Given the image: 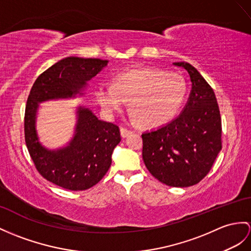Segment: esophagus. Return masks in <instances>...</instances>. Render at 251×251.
<instances>
[{
	"label": "esophagus",
	"instance_id": "34e87169",
	"mask_svg": "<svg viewBox=\"0 0 251 251\" xmlns=\"http://www.w3.org/2000/svg\"><path fill=\"white\" fill-rule=\"evenodd\" d=\"M120 133H121V136L124 137V138H126V137L131 135L132 131L129 130V129H126V127H121V129H120Z\"/></svg>",
	"mask_w": 251,
	"mask_h": 251
}]
</instances>
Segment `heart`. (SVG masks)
<instances>
[{
    "mask_svg": "<svg viewBox=\"0 0 251 251\" xmlns=\"http://www.w3.org/2000/svg\"><path fill=\"white\" fill-rule=\"evenodd\" d=\"M187 84L179 73L155 67L122 70L113 84H98L96 99L106 114L119 113L130 100L134 117L146 126L167 124L178 114L185 100Z\"/></svg>",
    "mask_w": 251,
    "mask_h": 251,
    "instance_id": "heart-1",
    "label": "heart"
}]
</instances>
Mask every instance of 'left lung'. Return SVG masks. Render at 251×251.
Returning a JSON list of instances; mask_svg holds the SVG:
<instances>
[{
  "label": "left lung",
  "mask_w": 251,
  "mask_h": 251,
  "mask_svg": "<svg viewBox=\"0 0 251 251\" xmlns=\"http://www.w3.org/2000/svg\"><path fill=\"white\" fill-rule=\"evenodd\" d=\"M191 76L192 91L179 117L142 134L147 169L168 186L197 184L209 174L222 150V118L213 88L191 64L181 62Z\"/></svg>",
  "instance_id": "8db88e82"
}]
</instances>
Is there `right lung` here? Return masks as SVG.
<instances>
[{"label":"right lung","instance_id":"obj_1","mask_svg":"<svg viewBox=\"0 0 251 251\" xmlns=\"http://www.w3.org/2000/svg\"><path fill=\"white\" fill-rule=\"evenodd\" d=\"M107 60L67 57L44 71L33 84L24 114V137L37 172L48 181L69 191H85L96 185L112 164V153L121 140L119 126L101 121L87 108H78L76 133L68 147L49 151L35 131L38 103L78 94Z\"/></svg>","mask_w":251,"mask_h":251}]
</instances>
